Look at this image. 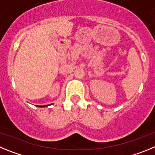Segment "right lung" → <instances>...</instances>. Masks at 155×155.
Masks as SVG:
<instances>
[{
    "label": "right lung",
    "instance_id": "1",
    "mask_svg": "<svg viewBox=\"0 0 155 155\" xmlns=\"http://www.w3.org/2000/svg\"><path fill=\"white\" fill-rule=\"evenodd\" d=\"M48 107V106H39V107Z\"/></svg>",
    "mask_w": 155,
    "mask_h": 155
}]
</instances>
